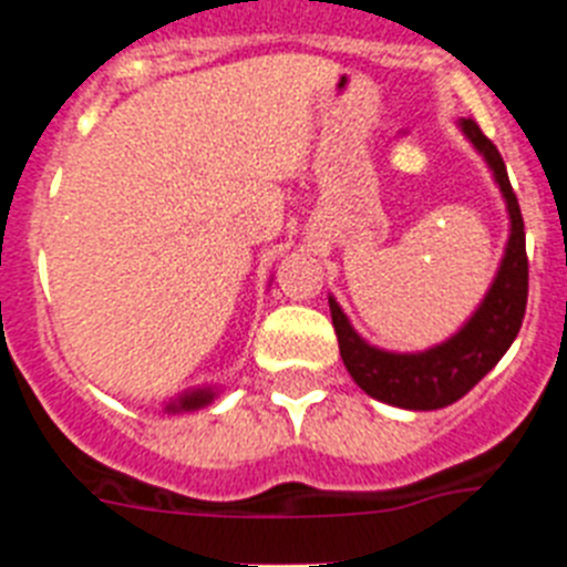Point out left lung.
Masks as SVG:
<instances>
[{"label": "left lung", "instance_id": "left-lung-1", "mask_svg": "<svg viewBox=\"0 0 567 567\" xmlns=\"http://www.w3.org/2000/svg\"><path fill=\"white\" fill-rule=\"evenodd\" d=\"M471 144L485 155L488 167L494 169L499 189L505 195L511 215V238L505 247V258L499 272L491 284L488 295L474 312V318L454 334L452 340L434 346L429 352L394 354L380 352L365 343L352 327L334 298H329L334 334H338L340 358L354 378V383L365 394L383 400V403L414 409V412H432L443 405L457 403L468 394L485 374L499 363L508 346L517 338L528 303V255H525V224L519 213V202L508 182L503 155L494 147L488 135L480 130L474 118L460 122Z\"/></svg>", "mask_w": 567, "mask_h": 567}]
</instances>
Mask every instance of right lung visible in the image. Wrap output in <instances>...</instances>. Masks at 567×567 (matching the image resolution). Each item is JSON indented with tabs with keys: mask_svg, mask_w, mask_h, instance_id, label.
<instances>
[{
	"mask_svg": "<svg viewBox=\"0 0 567 567\" xmlns=\"http://www.w3.org/2000/svg\"><path fill=\"white\" fill-rule=\"evenodd\" d=\"M213 400V392L204 389V392H193V394H184L178 403H173L169 409H198V405H207Z\"/></svg>",
	"mask_w": 567,
	"mask_h": 567,
	"instance_id": "right-lung-1",
	"label": "right lung"
}]
</instances>
